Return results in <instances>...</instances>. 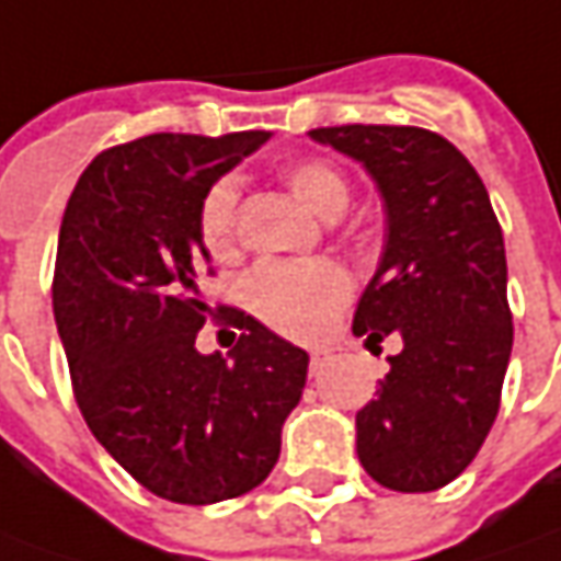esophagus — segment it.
Here are the masks:
<instances>
[{
    "label": "esophagus",
    "instance_id": "34e87169",
    "mask_svg": "<svg viewBox=\"0 0 561 561\" xmlns=\"http://www.w3.org/2000/svg\"><path fill=\"white\" fill-rule=\"evenodd\" d=\"M325 362H329V353H325V350H312V353H310V371H312V375H319V371L325 368Z\"/></svg>",
    "mask_w": 561,
    "mask_h": 561
}]
</instances>
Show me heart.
Wrapping results in <instances>:
<instances>
[{"label":"heart","mask_w":561,"mask_h":561,"mask_svg":"<svg viewBox=\"0 0 561 561\" xmlns=\"http://www.w3.org/2000/svg\"><path fill=\"white\" fill-rule=\"evenodd\" d=\"M282 181L304 208L319 217H337L350 202V181L329 159L307 156L282 169ZM236 205L239 190L230 178H220L205 190L199 202V242L215 261L236 254ZM350 297V276L341 264L316 257L304 264L266 261L245 279L251 312L270 329L288 337H312Z\"/></svg>","instance_id":"obj_1"}]
</instances>
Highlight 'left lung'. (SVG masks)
<instances>
[{
  "label": "left lung",
  "mask_w": 561,
  "mask_h": 561,
  "mask_svg": "<svg viewBox=\"0 0 561 561\" xmlns=\"http://www.w3.org/2000/svg\"><path fill=\"white\" fill-rule=\"evenodd\" d=\"M375 178L387 242L353 334L402 341L377 399L356 414V451L383 489L436 491L479 455L513 350L504 232L467 156L414 125L312 128Z\"/></svg>",
  "instance_id": "obj_1"
}]
</instances>
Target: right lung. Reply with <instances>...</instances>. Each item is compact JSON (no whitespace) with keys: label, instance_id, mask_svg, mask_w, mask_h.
Returning a JSON list of instances; mask_svg holds the SVG:
<instances>
[{"label":"right lung","instance_id":"1","mask_svg":"<svg viewBox=\"0 0 561 561\" xmlns=\"http://www.w3.org/2000/svg\"><path fill=\"white\" fill-rule=\"evenodd\" d=\"M270 140L147 135L94 156L72 190L55 264V322L72 392L94 439L171 504H217L276 467L282 424L310 356L242 310L230 359L196 350L215 310L199 279V202L220 174Z\"/></svg>","mask_w":561,"mask_h":561}]
</instances>
